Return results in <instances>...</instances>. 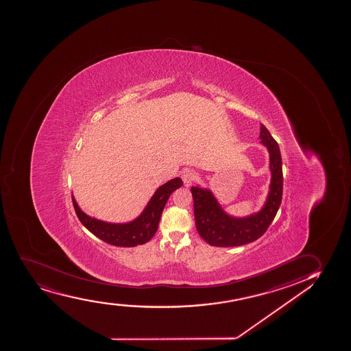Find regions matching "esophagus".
I'll list each match as a JSON object with an SVG mask.
<instances>
[{
    "mask_svg": "<svg viewBox=\"0 0 351 351\" xmlns=\"http://www.w3.org/2000/svg\"><path fill=\"white\" fill-rule=\"evenodd\" d=\"M195 178L197 174L192 169H184L182 172V179L185 186H190L195 180Z\"/></svg>",
    "mask_w": 351,
    "mask_h": 351,
    "instance_id": "obj_1",
    "label": "esophagus"
}]
</instances>
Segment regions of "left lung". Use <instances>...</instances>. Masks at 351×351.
<instances>
[{
  "label": "left lung",
  "mask_w": 351,
  "mask_h": 351,
  "mask_svg": "<svg viewBox=\"0 0 351 351\" xmlns=\"http://www.w3.org/2000/svg\"><path fill=\"white\" fill-rule=\"evenodd\" d=\"M260 138L269 151L271 169L269 195L261 212L248 218H230L210 191L199 187L191 189L197 233L210 246H242L255 241L266 233L278 213L282 202V158L278 143L263 124H260Z\"/></svg>",
  "instance_id": "8db88e82"
}]
</instances>
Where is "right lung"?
Returning a JSON list of instances; mask_svg holds the SVG:
<instances>
[{"mask_svg":"<svg viewBox=\"0 0 351 351\" xmlns=\"http://www.w3.org/2000/svg\"><path fill=\"white\" fill-rule=\"evenodd\" d=\"M180 178H176L160 186L152 199L146 206L139 218L129 223H108L97 219L90 218L83 213L77 205L73 197V208L76 212L80 221L97 238L103 241L117 247H136L149 241L158 230L160 221L161 213L169 200V195L174 191L182 187Z\"/></svg>","mask_w":351,"mask_h":351,"instance_id":"obj_1","label":"right lung"}]
</instances>
